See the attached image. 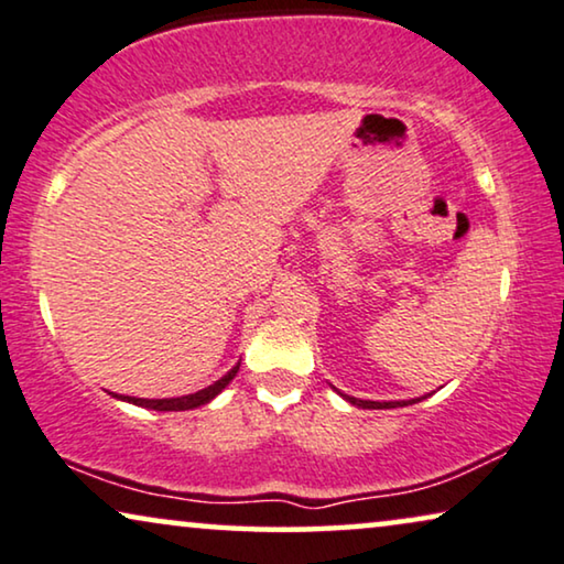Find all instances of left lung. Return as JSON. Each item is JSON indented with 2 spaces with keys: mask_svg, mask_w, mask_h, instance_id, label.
<instances>
[{
  "mask_svg": "<svg viewBox=\"0 0 564 564\" xmlns=\"http://www.w3.org/2000/svg\"><path fill=\"white\" fill-rule=\"evenodd\" d=\"M345 400H348L350 404H356V408H364V410H389V408H402V404L408 402H371V400H358V397H348L343 394ZM415 400H410V404Z\"/></svg>",
  "mask_w": 564,
  "mask_h": 564,
  "instance_id": "left-lung-1",
  "label": "left lung"
}]
</instances>
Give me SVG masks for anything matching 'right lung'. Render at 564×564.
I'll list each match as a JSON object with an SVG mask.
<instances>
[{
    "mask_svg": "<svg viewBox=\"0 0 564 564\" xmlns=\"http://www.w3.org/2000/svg\"><path fill=\"white\" fill-rule=\"evenodd\" d=\"M239 371V364L231 369L229 373H224L219 381H214L212 387L206 389H198V392L193 394H185V397H170V400H141V397H129V394H112L118 397V400L123 402H131V404H139V408H149V410H160V412H177V410H193V408H200V404H208L214 400L216 394L221 392L224 387L229 384L231 379L237 377Z\"/></svg>",
    "mask_w": 564,
    "mask_h": 564,
    "instance_id": "1",
    "label": "right lung"
}]
</instances>
